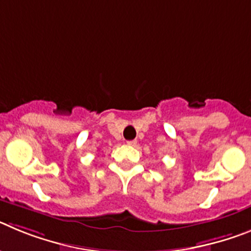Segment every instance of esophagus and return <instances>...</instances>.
Instances as JSON below:
<instances>
[{"mask_svg":"<svg viewBox=\"0 0 251 251\" xmlns=\"http://www.w3.org/2000/svg\"><path fill=\"white\" fill-rule=\"evenodd\" d=\"M127 145L128 146H136L137 145V141H127Z\"/></svg>","mask_w":251,"mask_h":251,"instance_id":"34e87169","label":"esophagus"}]
</instances>
